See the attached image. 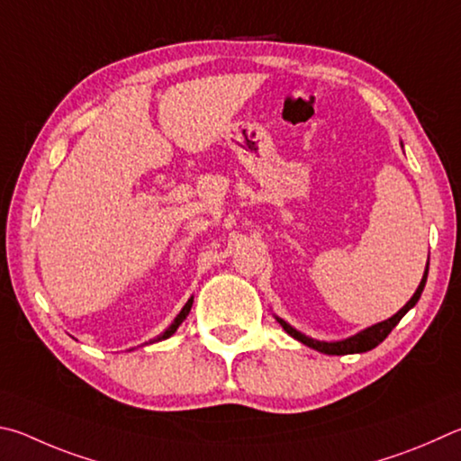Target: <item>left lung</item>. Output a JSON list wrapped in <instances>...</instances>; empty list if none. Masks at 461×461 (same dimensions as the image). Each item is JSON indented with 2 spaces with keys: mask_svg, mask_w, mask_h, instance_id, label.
<instances>
[{
  "mask_svg": "<svg viewBox=\"0 0 461 461\" xmlns=\"http://www.w3.org/2000/svg\"><path fill=\"white\" fill-rule=\"evenodd\" d=\"M427 273H429V263L425 265V273H423V277H421V284H419V287L415 289L413 297H411V300H409L405 305H402V308H401L397 313H394V316H391L389 320H384V321H378V324H375V326H368V328H365V330H360L358 334L344 338V340H336V342L316 340V338L305 336L303 332H300V330H295L292 324H287V321H285L284 318L276 316V313H273V316H276V320L279 321L281 328H284L289 336L295 338L297 342L305 344V346H308V348H313V350H318V352H321V354H332V357H342V354H360V352H368V350L376 348V346L381 344V342L384 340V338L391 334V330L399 324L401 318L405 316V313H407L411 308H415V303L419 302V297H421L423 289H425Z\"/></svg>",
  "mask_w": 461,
  "mask_h": 461,
  "instance_id": "left-lung-1",
  "label": "left lung"
}]
</instances>
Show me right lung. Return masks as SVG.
Instances as JSON below:
<instances>
[{
    "mask_svg": "<svg viewBox=\"0 0 461 461\" xmlns=\"http://www.w3.org/2000/svg\"><path fill=\"white\" fill-rule=\"evenodd\" d=\"M192 303H194V297H190V300L188 302H185V305H184V308H182V312L180 313H177V316L174 318V321H172V324H169L166 330H164V332H161L158 338H153V340H149V342H145V344H153V342H161V340H166V338H169V336H172V334H176V330L177 328H180V324H182V321L185 320V318H188V313H190V310H192Z\"/></svg>",
    "mask_w": 461,
    "mask_h": 461,
    "instance_id": "add662e5",
    "label": "right lung"
}]
</instances>
